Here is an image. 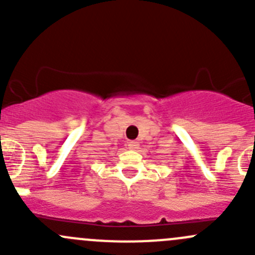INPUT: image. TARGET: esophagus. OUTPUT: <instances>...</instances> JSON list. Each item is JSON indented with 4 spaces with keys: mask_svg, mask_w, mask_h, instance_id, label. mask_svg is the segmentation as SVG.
<instances>
[{
    "mask_svg": "<svg viewBox=\"0 0 255 255\" xmlns=\"http://www.w3.org/2000/svg\"><path fill=\"white\" fill-rule=\"evenodd\" d=\"M128 148L132 149V150H135V149L139 148V143L135 142V140H132V142H128Z\"/></svg>",
    "mask_w": 255,
    "mask_h": 255,
    "instance_id": "obj_1",
    "label": "esophagus"
}]
</instances>
